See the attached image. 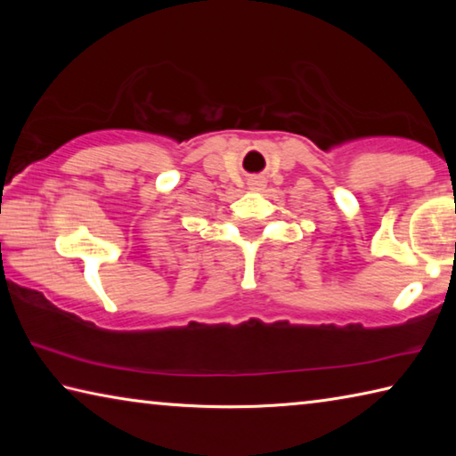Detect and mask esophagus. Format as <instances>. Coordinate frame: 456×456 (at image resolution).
<instances>
[{
    "mask_svg": "<svg viewBox=\"0 0 456 456\" xmlns=\"http://www.w3.org/2000/svg\"><path fill=\"white\" fill-rule=\"evenodd\" d=\"M257 184H261V181H257Z\"/></svg>",
    "mask_w": 456,
    "mask_h": 456,
    "instance_id": "esophagus-1",
    "label": "esophagus"
}]
</instances>
